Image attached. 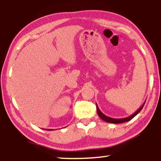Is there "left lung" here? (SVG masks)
Segmentation results:
<instances>
[{"instance_id": "left-lung-1", "label": "left lung", "mask_w": 161, "mask_h": 161, "mask_svg": "<svg viewBox=\"0 0 161 161\" xmlns=\"http://www.w3.org/2000/svg\"><path fill=\"white\" fill-rule=\"evenodd\" d=\"M145 103H146V102H144L143 104H142V106H141V107L138 108V109L136 111V112H134L133 113L132 115H130V116H128V117H126V118H122V119H114V118H111V117H108V116H106V115H104V114H103L102 111H100V109L99 108V107H98V106H97V103H96V104H97V114H98V115H99V116L100 117L101 119H102V120H103V121H107V122H108V123H113V124H121V123H124V122H127V121H130V120H131L133 117H135L136 115H137V114L140 112V111H141V109H142L143 108V106H144V104H145Z\"/></svg>"}]
</instances>
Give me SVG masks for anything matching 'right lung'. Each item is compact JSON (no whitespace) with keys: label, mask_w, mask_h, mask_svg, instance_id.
I'll use <instances>...</instances> for the list:
<instances>
[{"label":"right lung","mask_w":161,"mask_h":161,"mask_svg":"<svg viewBox=\"0 0 161 161\" xmlns=\"http://www.w3.org/2000/svg\"><path fill=\"white\" fill-rule=\"evenodd\" d=\"M45 130H51L50 129H45Z\"/></svg>","instance_id":"right-lung-1"}]
</instances>
